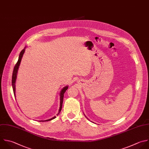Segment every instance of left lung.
Returning <instances> with one entry per match:
<instances>
[{
	"instance_id": "8db88e82",
	"label": "left lung",
	"mask_w": 149,
	"mask_h": 149,
	"mask_svg": "<svg viewBox=\"0 0 149 149\" xmlns=\"http://www.w3.org/2000/svg\"><path fill=\"white\" fill-rule=\"evenodd\" d=\"M86 118H87V117H86ZM87 119H88V118H87Z\"/></svg>"
}]
</instances>
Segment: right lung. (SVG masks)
Wrapping results in <instances>:
<instances>
[{"mask_svg":"<svg viewBox=\"0 0 149 149\" xmlns=\"http://www.w3.org/2000/svg\"><path fill=\"white\" fill-rule=\"evenodd\" d=\"M25 48L26 47L24 48V49H23L20 55H19V59H18V61L17 62V63L16 64L15 68H14V69H13V74H12V87H13V93H14V95H15V97H16L15 95V91H16V86H15V83H16V78H17V72H18V69H19V66H20V62H21V61H22V57L23 56V54L25 52ZM68 88V86H65V87H63L62 90L61 91V93H60V107H59V111H58V113H57L56 115H58L60 113V112L62 110V104H63V96H64V94L66 92V91L67 90V89ZM56 118V116H54L53 118H51V119H47V120H39L40 122H45V121H49V120H52L54 119H55Z\"/></svg>","mask_w":149,"mask_h":149,"instance_id":"right-lung-1","label":"right lung"}]
</instances>
